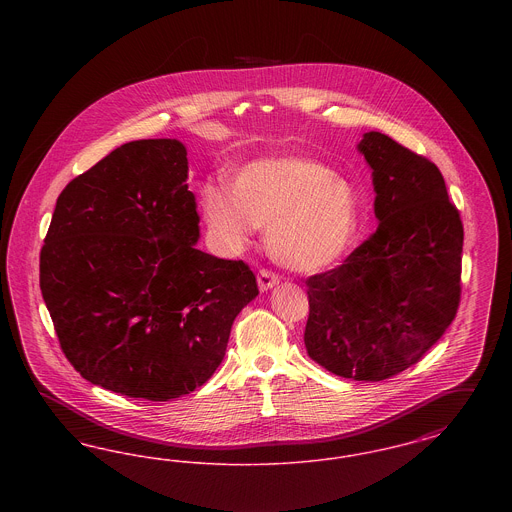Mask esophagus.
Here are the masks:
<instances>
[{
  "label": "esophagus",
  "mask_w": 512,
  "mask_h": 512,
  "mask_svg": "<svg viewBox=\"0 0 512 512\" xmlns=\"http://www.w3.org/2000/svg\"><path fill=\"white\" fill-rule=\"evenodd\" d=\"M257 284H259V290H261V292H268V290H272L274 286L280 284V276L263 268V270H259V274H257Z\"/></svg>",
  "instance_id": "obj_1"
}]
</instances>
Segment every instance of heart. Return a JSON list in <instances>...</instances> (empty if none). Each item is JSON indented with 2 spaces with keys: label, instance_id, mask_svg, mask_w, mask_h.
<instances>
[{
  "label": "heart",
  "instance_id": "obj_1",
  "mask_svg": "<svg viewBox=\"0 0 512 512\" xmlns=\"http://www.w3.org/2000/svg\"><path fill=\"white\" fill-rule=\"evenodd\" d=\"M228 192L207 186L203 217L222 249L236 253L268 228V249L297 272L334 267L355 244L361 205L353 186L309 157L259 159L234 174Z\"/></svg>",
  "mask_w": 512,
  "mask_h": 512
}]
</instances>
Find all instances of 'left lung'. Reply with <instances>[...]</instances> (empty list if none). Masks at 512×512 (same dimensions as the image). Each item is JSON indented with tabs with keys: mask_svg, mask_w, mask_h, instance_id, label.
Instances as JSON below:
<instances>
[{
	"mask_svg": "<svg viewBox=\"0 0 512 512\" xmlns=\"http://www.w3.org/2000/svg\"><path fill=\"white\" fill-rule=\"evenodd\" d=\"M357 149L378 228L341 267L307 280L305 347L336 376L380 382L418 363L457 315L464 232L432 161L382 132Z\"/></svg>",
	"mask_w": 512,
	"mask_h": 512,
	"instance_id": "1",
	"label": "left lung"
}]
</instances>
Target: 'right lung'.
<instances>
[{
	"label": "right lung",
	"instance_id": "add662e5",
	"mask_svg": "<svg viewBox=\"0 0 512 512\" xmlns=\"http://www.w3.org/2000/svg\"><path fill=\"white\" fill-rule=\"evenodd\" d=\"M188 151L171 138L117 147L57 197L40 290L82 378L169 401L219 368L259 290L244 261L203 253Z\"/></svg>",
	"mask_w": 512,
	"mask_h": 512
}]
</instances>
